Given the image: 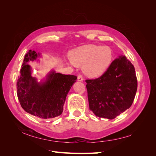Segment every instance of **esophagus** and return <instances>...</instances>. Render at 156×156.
<instances>
[{"instance_id":"1","label":"esophagus","mask_w":156,"mask_h":156,"mask_svg":"<svg viewBox=\"0 0 156 156\" xmlns=\"http://www.w3.org/2000/svg\"><path fill=\"white\" fill-rule=\"evenodd\" d=\"M77 80L79 81H83V77L81 75H78L77 76Z\"/></svg>"}]
</instances>
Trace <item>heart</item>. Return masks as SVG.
<instances>
[{
	"mask_svg": "<svg viewBox=\"0 0 156 156\" xmlns=\"http://www.w3.org/2000/svg\"><path fill=\"white\" fill-rule=\"evenodd\" d=\"M71 57L74 64L83 66L84 72L88 77H98L109 68L113 51L108 46L87 45L73 50Z\"/></svg>",
	"mask_w": 156,
	"mask_h": 156,
	"instance_id": "heart-1",
	"label": "heart"
}]
</instances>
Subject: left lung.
<instances>
[{"mask_svg":"<svg viewBox=\"0 0 156 156\" xmlns=\"http://www.w3.org/2000/svg\"><path fill=\"white\" fill-rule=\"evenodd\" d=\"M85 81L90 110L109 120L131 106L137 90L135 68L124 55L113 60L101 76Z\"/></svg>","mask_w":156,"mask_h":156,"instance_id":"8db88e82","label":"left lung"}]
</instances>
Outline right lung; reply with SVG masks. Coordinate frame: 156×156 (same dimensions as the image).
I'll list each match as a JSON object with an SVG mask.
<instances>
[{"instance_id": "right-lung-1", "label": "right lung", "mask_w": 156, "mask_h": 156, "mask_svg": "<svg viewBox=\"0 0 156 156\" xmlns=\"http://www.w3.org/2000/svg\"><path fill=\"white\" fill-rule=\"evenodd\" d=\"M37 57L36 51L32 50L25 55L17 82L18 100L29 114L40 119H53L62 113L66 98L77 76L53 72L45 83H38L31 76V68L28 64Z\"/></svg>"}]
</instances>
